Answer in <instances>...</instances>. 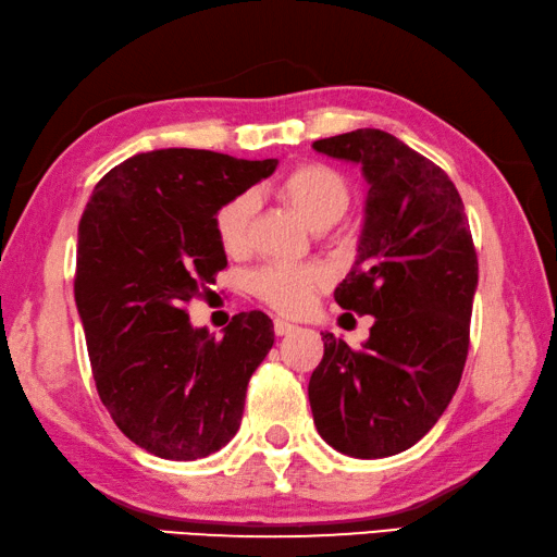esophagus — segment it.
I'll return each instance as SVG.
<instances>
[{
  "instance_id": "obj_1",
  "label": "esophagus",
  "mask_w": 557,
  "mask_h": 557,
  "mask_svg": "<svg viewBox=\"0 0 557 557\" xmlns=\"http://www.w3.org/2000/svg\"><path fill=\"white\" fill-rule=\"evenodd\" d=\"M292 331H297L295 323H289L285 319H275V333H277V336H287V333H292Z\"/></svg>"
}]
</instances>
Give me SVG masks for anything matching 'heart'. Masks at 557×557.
I'll return each instance as SVG.
<instances>
[{
	"instance_id": "heart-1",
	"label": "heart",
	"mask_w": 557,
	"mask_h": 557,
	"mask_svg": "<svg viewBox=\"0 0 557 557\" xmlns=\"http://www.w3.org/2000/svg\"><path fill=\"white\" fill-rule=\"evenodd\" d=\"M277 195L307 221L311 228L336 224L350 205V187L338 170L321 163H305L280 180ZM252 195L238 191L214 211V234L226 252H238L246 244ZM326 285V272L313 265H285L272 262L250 275V289L285 313H299L309 307L313 292Z\"/></svg>"
}]
</instances>
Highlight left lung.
<instances>
[{
    "instance_id": "left-lung-1",
    "label": "left lung",
    "mask_w": 557,
    "mask_h": 557,
    "mask_svg": "<svg viewBox=\"0 0 557 557\" xmlns=\"http://www.w3.org/2000/svg\"><path fill=\"white\" fill-rule=\"evenodd\" d=\"M311 148L360 165L368 182L358 256L333 297L375 317L360 350L321 333L313 423L343 455L387 458L426 436L458 389L478 252L450 177L387 131L358 128Z\"/></svg>"
}]
</instances>
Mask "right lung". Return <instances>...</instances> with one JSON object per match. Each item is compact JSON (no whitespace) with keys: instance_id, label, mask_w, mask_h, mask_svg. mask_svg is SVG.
Returning a JSON list of instances; mask_svg holds the SVG:
<instances>
[{"instance_id":"right-lung-1","label":"right lung","mask_w":557,"mask_h":557,"mask_svg":"<svg viewBox=\"0 0 557 557\" xmlns=\"http://www.w3.org/2000/svg\"><path fill=\"white\" fill-rule=\"evenodd\" d=\"M277 160L160 148L111 168L77 228L75 305L99 399L126 438L165 460L224 448L248 380L275 343L268 313L240 311L214 338L185 305L226 268L214 211Z\"/></svg>"}]
</instances>
